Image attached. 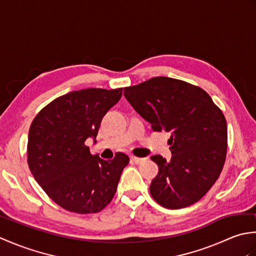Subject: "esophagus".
I'll return each mask as SVG.
<instances>
[{
    "label": "esophagus",
    "instance_id": "obj_1",
    "mask_svg": "<svg viewBox=\"0 0 256 256\" xmlns=\"http://www.w3.org/2000/svg\"><path fill=\"white\" fill-rule=\"evenodd\" d=\"M131 160L135 164H143V162H146V158H140V157H135V156H131Z\"/></svg>",
    "mask_w": 256,
    "mask_h": 256
}]
</instances>
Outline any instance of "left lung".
<instances>
[{
  "mask_svg": "<svg viewBox=\"0 0 256 256\" xmlns=\"http://www.w3.org/2000/svg\"><path fill=\"white\" fill-rule=\"evenodd\" d=\"M124 96L153 131L170 133V160L160 155L150 157L158 166L150 186L152 197L167 209L197 202L224 165L228 128L224 113L204 89L168 77L126 86Z\"/></svg>",
  "mask_w": 256,
  "mask_h": 256,
  "instance_id": "obj_1",
  "label": "left lung"
}]
</instances>
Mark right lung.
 <instances>
[{"mask_svg": "<svg viewBox=\"0 0 256 256\" xmlns=\"http://www.w3.org/2000/svg\"><path fill=\"white\" fill-rule=\"evenodd\" d=\"M122 96V88L69 92L57 98L32 120L27 164L35 180L64 210L86 214L111 202L130 158L111 160L92 155L86 140L96 138L102 118Z\"/></svg>", "mask_w": 256, "mask_h": 256, "instance_id": "obj_1", "label": "right lung"}]
</instances>
